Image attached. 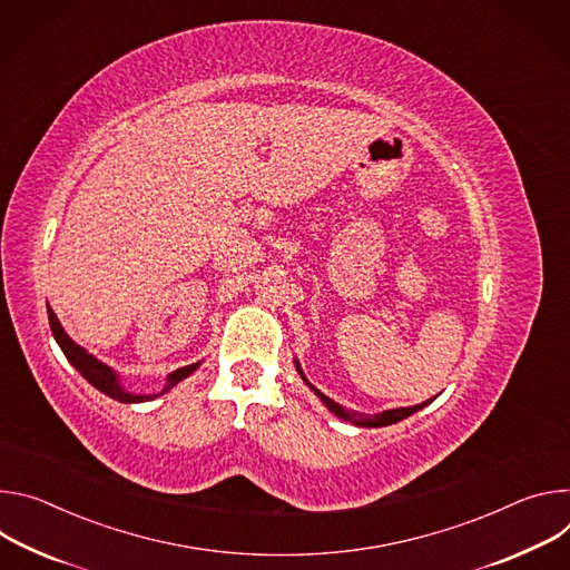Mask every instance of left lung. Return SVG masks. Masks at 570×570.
I'll return each mask as SVG.
<instances>
[{
  "instance_id": "1",
  "label": "left lung",
  "mask_w": 570,
  "mask_h": 570,
  "mask_svg": "<svg viewBox=\"0 0 570 570\" xmlns=\"http://www.w3.org/2000/svg\"><path fill=\"white\" fill-rule=\"evenodd\" d=\"M294 366H296V371H298V375H301V381L320 396V401L337 416V419H342V421H348V423H353V425H357V428H383V425H392V423H399V421H403V419H407V416H412L414 412H419V410H423L428 403H432L434 399H430V401H423V403H419V405H412V407H394V410H385V412H377V414H362V412H353V410H346L344 405H340V403H335L333 399H328L326 394H322L317 387H314L307 377H305V373H303V368H301V364H298V360H294Z\"/></svg>"
}]
</instances>
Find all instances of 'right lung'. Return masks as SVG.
<instances>
[{"label": "right lung", "instance_id": "1", "mask_svg": "<svg viewBox=\"0 0 570 570\" xmlns=\"http://www.w3.org/2000/svg\"><path fill=\"white\" fill-rule=\"evenodd\" d=\"M47 314H49L51 335H53L56 344L60 346L62 355L68 357V362L86 377V381H88L95 390H99L101 394H106V396H110V399H115V401H119V403H145V401H154V399L167 394L171 387H176L180 381H185L187 375H193V373L202 366V362H195V364H187V366H180V368L167 373L165 387H163L158 394H136V392H129V390L124 387L119 373H117L112 366H108L106 362H101L99 357H95L92 353H88L83 346H79V344L66 333V328L60 326V322H58V317H56L51 307H47Z\"/></svg>", "mask_w": 570, "mask_h": 570}]
</instances>
